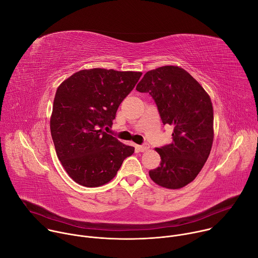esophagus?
<instances>
[{
	"label": "esophagus",
	"instance_id": "obj_1",
	"mask_svg": "<svg viewBox=\"0 0 258 258\" xmlns=\"http://www.w3.org/2000/svg\"><path fill=\"white\" fill-rule=\"evenodd\" d=\"M138 148H139V150L141 151V152H145V151H147L148 150L150 147H149V144H147V143H145V144H142V145H139L138 146Z\"/></svg>",
	"mask_w": 258,
	"mask_h": 258
}]
</instances>
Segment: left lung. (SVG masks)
I'll return each instance as SVG.
<instances>
[{"mask_svg": "<svg viewBox=\"0 0 258 258\" xmlns=\"http://www.w3.org/2000/svg\"><path fill=\"white\" fill-rule=\"evenodd\" d=\"M136 90L154 100L163 124L173 126L172 142L156 151L160 166L149 175L157 185L179 189L202 169L213 142L212 103L189 73L177 66H162L146 73Z\"/></svg>", "mask_w": 258, "mask_h": 258, "instance_id": "obj_1", "label": "left lung"}]
</instances>
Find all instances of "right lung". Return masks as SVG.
<instances>
[{"mask_svg":"<svg viewBox=\"0 0 258 258\" xmlns=\"http://www.w3.org/2000/svg\"><path fill=\"white\" fill-rule=\"evenodd\" d=\"M142 72L86 69L57 89L50 121L57 156L69 176L85 187L111 180L135 152L105 132Z\"/></svg>","mask_w":258,"mask_h":258,"instance_id":"1","label":"right lung"}]
</instances>
